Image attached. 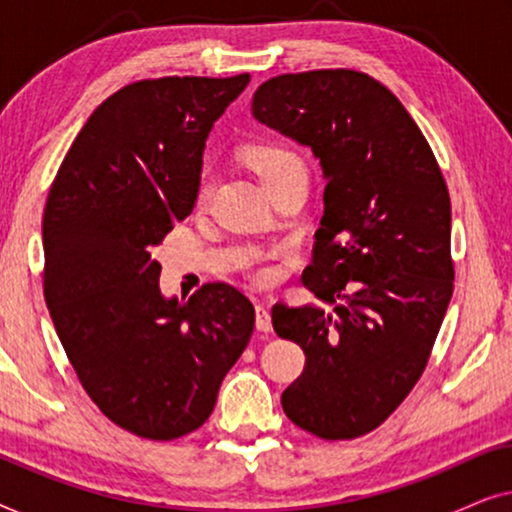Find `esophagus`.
<instances>
[{"label": "esophagus", "mask_w": 512, "mask_h": 512, "mask_svg": "<svg viewBox=\"0 0 512 512\" xmlns=\"http://www.w3.org/2000/svg\"><path fill=\"white\" fill-rule=\"evenodd\" d=\"M256 328L261 333H270L272 331V319H270V312L265 310L263 305H256Z\"/></svg>", "instance_id": "34e87169"}]
</instances>
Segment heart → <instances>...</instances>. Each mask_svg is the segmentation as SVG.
<instances>
[{
    "label": "heart",
    "instance_id": "b5f03b06",
    "mask_svg": "<svg viewBox=\"0 0 512 512\" xmlns=\"http://www.w3.org/2000/svg\"><path fill=\"white\" fill-rule=\"evenodd\" d=\"M247 158L251 167L258 172V177L263 179L265 186H270L272 181L282 177L284 172H289L291 167L303 165V160H300L296 151H291L289 146L279 142H258L254 146H249ZM214 184L216 177L212 167H202L198 184H195V202H198V205H205L209 200V195L214 191ZM254 277L258 282H270V279L275 277V270H272L270 265H258L254 270Z\"/></svg>",
    "mask_w": 512,
    "mask_h": 512
}]
</instances>
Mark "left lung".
I'll list each match as a JSON object with an SVG mask.
<instances>
[{
	"instance_id": "8db88e82",
	"label": "left lung",
	"mask_w": 512,
	"mask_h": 512,
	"mask_svg": "<svg viewBox=\"0 0 512 512\" xmlns=\"http://www.w3.org/2000/svg\"><path fill=\"white\" fill-rule=\"evenodd\" d=\"M251 111L312 146L326 174L303 282L335 307H272L279 338L307 356L282 408L317 438L366 436L422 377L450 305V191L422 130L373 76H275L258 86Z\"/></svg>"
}]
</instances>
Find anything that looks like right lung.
Returning <instances> with one entry per match:
<instances>
[{"mask_svg": "<svg viewBox=\"0 0 512 512\" xmlns=\"http://www.w3.org/2000/svg\"><path fill=\"white\" fill-rule=\"evenodd\" d=\"M249 79L128 83L90 114L48 191V312L90 401L139 438L200 429L254 333V305L230 284L165 300L151 256L193 209L205 139Z\"/></svg>", "mask_w": 512, "mask_h": 512, "instance_id": "obj_1", "label": "right lung"}]
</instances>
